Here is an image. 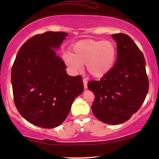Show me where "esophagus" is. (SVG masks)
Instances as JSON below:
<instances>
[{
    "label": "esophagus",
    "mask_w": 159,
    "mask_h": 159,
    "mask_svg": "<svg viewBox=\"0 0 159 159\" xmlns=\"http://www.w3.org/2000/svg\"><path fill=\"white\" fill-rule=\"evenodd\" d=\"M83 84H84V89L88 88V81H87V79H83Z\"/></svg>",
    "instance_id": "1"
}]
</instances>
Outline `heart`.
Here are the masks:
<instances>
[{
	"instance_id": "b5f03b06",
	"label": "heart",
	"mask_w": 159,
	"mask_h": 159,
	"mask_svg": "<svg viewBox=\"0 0 159 159\" xmlns=\"http://www.w3.org/2000/svg\"><path fill=\"white\" fill-rule=\"evenodd\" d=\"M116 54V47L111 41L83 40L71 46L70 55L64 56V61L75 71L79 70L81 64H86L92 77L101 78L111 71Z\"/></svg>"
}]
</instances>
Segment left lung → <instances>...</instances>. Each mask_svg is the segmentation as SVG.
Instances as JSON below:
<instances>
[{"mask_svg":"<svg viewBox=\"0 0 159 159\" xmlns=\"http://www.w3.org/2000/svg\"><path fill=\"white\" fill-rule=\"evenodd\" d=\"M117 56L114 66L101 80L88 82L95 95L92 111L108 125L125 122L140 109L148 92L149 82L142 51L127 34H114Z\"/></svg>","mask_w":159,"mask_h":159,"instance_id":"8db88e82","label":"left lung"}]
</instances>
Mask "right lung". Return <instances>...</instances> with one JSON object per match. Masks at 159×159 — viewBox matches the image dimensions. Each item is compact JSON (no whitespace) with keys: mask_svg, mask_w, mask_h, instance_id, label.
I'll list each match as a JSON object with an SVG mask.
<instances>
[{"mask_svg":"<svg viewBox=\"0 0 159 159\" xmlns=\"http://www.w3.org/2000/svg\"><path fill=\"white\" fill-rule=\"evenodd\" d=\"M67 35L46 32L32 37L20 48L12 66L15 106L23 118L38 127L60 125L84 90L81 76L67 75L64 61L54 50Z\"/></svg>","mask_w":159,"mask_h":159,"instance_id":"1","label":"right lung"}]
</instances>
